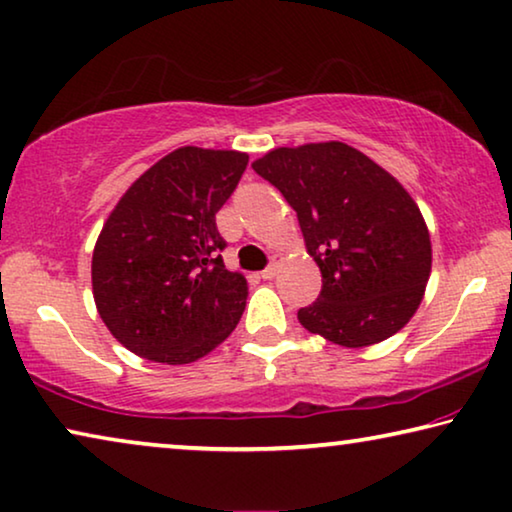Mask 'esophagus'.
Masks as SVG:
<instances>
[{
	"instance_id": "esophagus-1",
	"label": "esophagus",
	"mask_w": 512,
	"mask_h": 512,
	"mask_svg": "<svg viewBox=\"0 0 512 512\" xmlns=\"http://www.w3.org/2000/svg\"><path fill=\"white\" fill-rule=\"evenodd\" d=\"M278 271H280V257L273 255V262L262 271V278L264 280H273V278L278 276Z\"/></svg>"
}]
</instances>
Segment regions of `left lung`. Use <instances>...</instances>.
Listing matches in <instances>:
<instances>
[{"mask_svg": "<svg viewBox=\"0 0 512 512\" xmlns=\"http://www.w3.org/2000/svg\"><path fill=\"white\" fill-rule=\"evenodd\" d=\"M253 170L296 211L322 271V294L299 310L303 329L349 349L404 329L432 271L430 232L407 188L335 140L271 149Z\"/></svg>", "mask_w": 512, "mask_h": 512, "instance_id": "1", "label": "left lung"}]
</instances>
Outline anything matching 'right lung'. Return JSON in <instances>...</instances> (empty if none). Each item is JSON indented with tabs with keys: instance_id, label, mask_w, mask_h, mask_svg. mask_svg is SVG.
I'll return each mask as SVG.
<instances>
[{
	"instance_id": "right-lung-1",
	"label": "right lung",
	"mask_w": 512,
	"mask_h": 512,
	"mask_svg": "<svg viewBox=\"0 0 512 512\" xmlns=\"http://www.w3.org/2000/svg\"><path fill=\"white\" fill-rule=\"evenodd\" d=\"M246 165L243 151L179 147L137 177L105 220L91 289L128 352L186 365L236 329L248 282L225 269L216 213Z\"/></svg>"
}]
</instances>
